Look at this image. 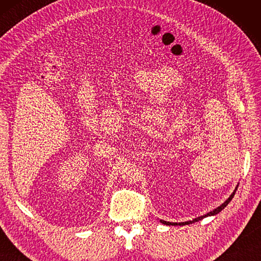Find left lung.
Listing matches in <instances>:
<instances>
[{
	"instance_id": "1",
	"label": "left lung",
	"mask_w": 261,
	"mask_h": 261,
	"mask_svg": "<svg viewBox=\"0 0 261 261\" xmlns=\"http://www.w3.org/2000/svg\"><path fill=\"white\" fill-rule=\"evenodd\" d=\"M238 186L239 185H237V187H236V190L233 191V193L231 194V195L229 196V198L226 199V201L224 202V203H222L220 205L219 207H216V208H214L213 211H211V212H208V213H206V214H204V215H201V216H198V218H195V219H193L192 221H186V222H179V223H176V222H167V221H164V220H160V222H162L163 224H166V225H188V224H192V223H195V222H198V221H201V220H203L204 218H207V216H213V215H216V214H219L221 211H222L226 205H228L230 202H231V199L233 198V196H234V194H236V192H237V190H238Z\"/></svg>"
}]
</instances>
